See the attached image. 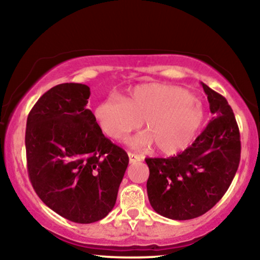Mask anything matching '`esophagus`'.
<instances>
[{
  "instance_id": "34e87169",
  "label": "esophagus",
  "mask_w": 260,
  "mask_h": 260,
  "mask_svg": "<svg viewBox=\"0 0 260 260\" xmlns=\"http://www.w3.org/2000/svg\"><path fill=\"white\" fill-rule=\"evenodd\" d=\"M129 161H130V163H136V162H140V161H142V157L141 156H138V155H136V154H133V152H129Z\"/></svg>"
}]
</instances>
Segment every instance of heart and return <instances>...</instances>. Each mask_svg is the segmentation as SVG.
<instances>
[{
  "label": "heart",
  "mask_w": 260,
  "mask_h": 260,
  "mask_svg": "<svg viewBox=\"0 0 260 260\" xmlns=\"http://www.w3.org/2000/svg\"><path fill=\"white\" fill-rule=\"evenodd\" d=\"M93 117L106 136L122 141L142 122L145 131L130 138L135 148L156 145L165 155L190 144L202 126L205 111L189 91L158 83L137 85L123 98L110 94L93 108Z\"/></svg>",
  "instance_id": "obj_1"
}]
</instances>
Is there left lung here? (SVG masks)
I'll use <instances>...</instances> for the list:
<instances>
[{
	"label": "left lung",
	"instance_id": "obj_1",
	"mask_svg": "<svg viewBox=\"0 0 260 260\" xmlns=\"http://www.w3.org/2000/svg\"><path fill=\"white\" fill-rule=\"evenodd\" d=\"M213 118L194 143L168 158H145L147 191L156 213L189 220L208 212L223 197L240 161V134L226 98L201 83Z\"/></svg>",
	"mask_w": 260,
	"mask_h": 260
}]
</instances>
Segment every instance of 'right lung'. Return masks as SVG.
<instances>
[{"instance_id": "1", "label": "right lung", "mask_w": 260, "mask_h": 260, "mask_svg": "<svg viewBox=\"0 0 260 260\" xmlns=\"http://www.w3.org/2000/svg\"><path fill=\"white\" fill-rule=\"evenodd\" d=\"M90 87L56 85L30 110L26 127L29 180L52 211L78 223L102 220L116 204L129 156L103 135L86 108Z\"/></svg>"}]
</instances>
